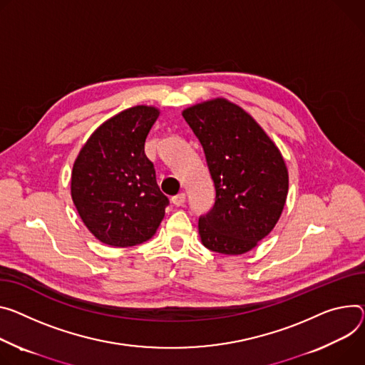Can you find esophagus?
Returning a JSON list of instances; mask_svg holds the SVG:
<instances>
[{"mask_svg": "<svg viewBox=\"0 0 365 365\" xmlns=\"http://www.w3.org/2000/svg\"><path fill=\"white\" fill-rule=\"evenodd\" d=\"M185 201H186V195L185 193H178L176 196L172 197V202L176 207H182L185 204Z\"/></svg>", "mask_w": 365, "mask_h": 365, "instance_id": "34e87169", "label": "esophagus"}]
</instances>
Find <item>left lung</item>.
Instances as JSON below:
<instances>
[{
  "mask_svg": "<svg viewBox=\"0 0 365 365\" xmlns=\"http://www.w3.org/2000/svg\"><path fill=\"white\" fill-rule=\"evenodd\" d=\"M182 115L204 148L215 187L214 207L197 221L202 245L217 253L243 255L281 217L288 193L285 161L257 122L225 98Z\"/></svg>",
  "mask_w": 365,
  "mask_h": 365,
  "instance_id": "obj_1",
  "label": "left lung"
}]
</instances>
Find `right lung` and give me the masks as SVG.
Masks as SVG:
<instances>
[{
	"label": "right lung",
	"mask_w": 365,
	"mask_h": 365,
	"mask_svg": "<svg viewBox=\"0 0 365 365\" xmlns=\"http://www.w3.org/2000/svg\"><path fill=\"white\" fill-rule=\"evenodd\" d=\"M158 115L153 106L118 113L93 132L74 163V205L90 233L105 245H141L164 218L169 197L160 190L144 151Z\"/></svg>",
	"instance_id": "obj_1"
}]
</instances>
